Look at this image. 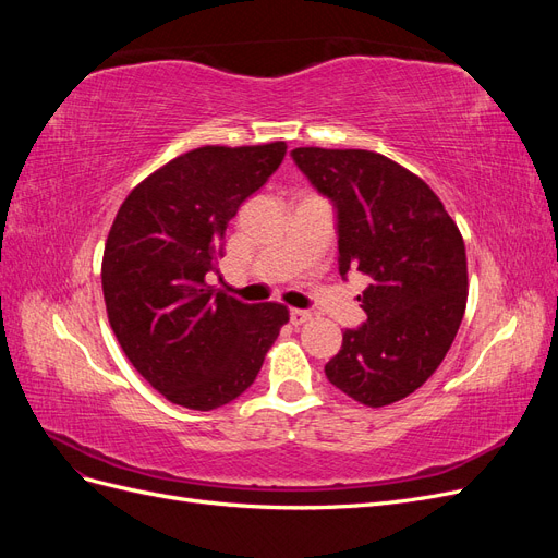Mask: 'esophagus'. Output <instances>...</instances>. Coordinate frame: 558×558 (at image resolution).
Here are the masks:
<instances>
[{"label": "esophagus", "instance_id": "34e87169", "mask_svg": "<svg viewBox=\"0 0 558 558\" xmlns=\"http://www.w3.org/2000/svg\"><path fill=\"white\" fill-rule=\"evenodd\" d=\"M310 318H312V312H307V310H291V324H293V326L307 324Z\"/></svg>", "mask_w": 558, "mask_h": 558}]
</instances>
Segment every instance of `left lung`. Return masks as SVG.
Listing matches in <instances>:
<instances>
[{
	"label": "left lung",
	"mask_w": 558,
	"mask_h": 558,
	"mask_svg": "<svg viewBox=\"0 0 558 558\" xmlns=\"http://www.w3.org/2000/svg\"><path fill=\"white\" fill-rule=\"evenodd\" d=\"M293 160L337 207L340 275L373 283L367 320L342 332L326 377L367 408L398 402L445 361L465 314L468 258L459 226L430 185L363 148H293Z\"/></svg>",
	"instance_id": "1"
}]
</instances>
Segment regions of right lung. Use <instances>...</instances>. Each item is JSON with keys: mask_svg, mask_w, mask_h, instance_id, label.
Here are the masks:
<instances>
[{"mask_svg": "<svg viewBox=\"0 0 558 558\" xmlns=\"http://www.w3.org/2000/svg\"><path fill=\"white\" fill-rule=\"evenodd\" d=\"M283 156L286 142L193 148L134 185L113 218L102 258L111 330L181 408L209 412L242 396L289 324L279 302L244 305L205 281L228 221Z\"/></svg>", "mask_w": 558, "mask_h": 558, "instance_id": "right-lung-1", "label": "right lung"}]
</instances>
